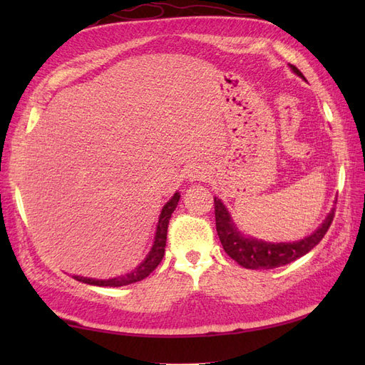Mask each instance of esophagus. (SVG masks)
Here are the masks:
<instances>
[{
  "label": "esophagus",
  "mask_w": 365,
  "mask_h": 365,
  "mask_svg": "<svg viewBox=\"0 0 365 365\" xmlns=\"http://www.w3.org/2000/svg\"><path fill=\"white\" fill-rule=\"evenodd\" d=\"M205 177H207L205 169L200 166H192L188 169V173H187V178L190 182H200V180H204Z\"/></svg>",
  "instance_id": "obj_1"
}]
</instances>
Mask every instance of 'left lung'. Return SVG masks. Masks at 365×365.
Returning <instances> with one entry per match:
<instances>
[{"label":"left lung","mask_w":365,"mask_h":365,"mask_svg":"<svg viewBox=\"0 0 365 365\" xmlns=\"http://www.w3.org/2000/svg\"><path fill=\"white\" fill-rule=\"evenodd\" d=\"M290 71L298 75L299 78L306 80L297 67L289 64ZM215 218H216V232L221 240L224 251L227 252L229 257L234 259L238 265L247 269H271L287 265L293 260H297L302 255L322 242V238L327 234L332 218H334V208L327 215V218L317 227L312 234L307 237L297 240V242H265L250 235H245L242 230L237 227V224L232 218L229 208L224 205L220 197L215 196Z\"/></svg>","instance_id":"left-lung-1"}]
</instances>
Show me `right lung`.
<instances>
[{
	"label": "right lung",
	"instance_id": "obj_1",
	"mask_svg": "<svg viewBox=\"0 0 365 365\" xmlns=\"http://www.w3.org/2000/svg\"><path fill=\"white\" fill-rule=\"evenodd\" d=\"M178 199H180V192L175 191L174 196L170 197L165 207L161 208V213L158 216V224L157 229H155V237L150 251L147 252L144 260L139 263V265L131 269L130 273L122 274L118 277H110V279H94V277H84V276H73V279L89 285H97V287H122L128 285L138 281H143L147 276H149L152 271L160 265L163 260V255H165V247H166V235H168V224L170 216H173L175 207L178 204Z\"/></svg>",
	"mask_w": 365,
	"mask_h": 365
}]
</instances>
